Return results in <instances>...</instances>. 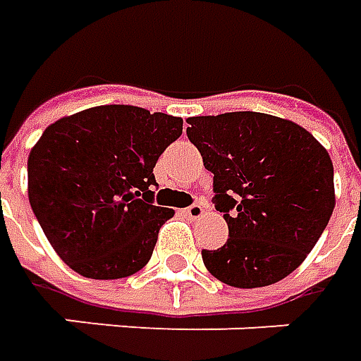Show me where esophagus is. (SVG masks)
I'll return each instance as SVG.
<instances>
[{"label":"esophagus","mask_w":361,"mask_h":361,"mask_svg":"<svg viewBox=\"0 0 361 361\" xmlns=\"http://www.w3.org/2000/svg\"><path fill=\"white\" fill-rule=\"evenodd\" d=\"M203 207H201L200 203H195V205H190L188 209H185V215L190 217V219H200V217H203Z\"/></svg>","instance_id":"obj_1"}]
</instances>
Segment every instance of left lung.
Segmentation results:
<instances>
[{
  "instance_id": "left-lung-1",
  "label": "left lung",
  "mask_w": 361,
  "mask_h": 361,
  "mask_svg": "<svg viewBox=\"0 0 361 361\" xmlns=\"http://www.w3.org/2000/svg\"><path fill=\"white\" fill-rule=\"evenodd\" d=\"M188 138L213 173L215 207L229 239L201 251L221 283H279L312 251L334 212V166L318 140L290 120L263 112L188 118Z\"/></svg>"
}]
</instances>
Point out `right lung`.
<instances>
[{
	"label": "right lung",
	"instance_id": "right-lung-1",
	"mask_svg": "<svg viewBox=\"0 0 361 361\" xmlns=\"http://www.w3.org/2000/svg\"><path fill=\"white\" fill-rule=\"evenodd\" d=\"M183 120L130 104L80 110L51 124L27 161L37 221L65 263L110 281L148 264L173 209L154 205V166Z\"/></svg>",
	"mask_w": 361,
	"mask_h": 361
}]
</instances>
